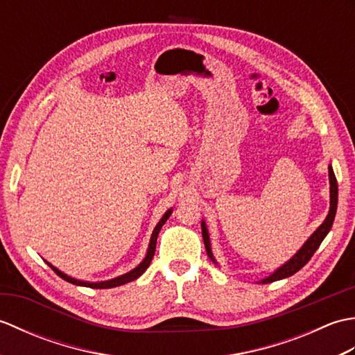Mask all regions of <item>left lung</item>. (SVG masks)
<instances>
[{
    "label": "left lung",
    "instance_id": "left-lung-1",
    "mask_svg": "<svg viewBox=\"0 0 355 355\" xmlns=\"http://www.w3.org/2000/svg\"><path fill=\"white\" fill-rule=\"evenodd\" d=\"M328 172H329V212L325 218V221H323L319 229L315 230L313 235L306 239V243L300 247V250L293 256L290 261H286L282 267H279L275 273H271L268 277L262 279L261 284H270V282H275L279 281V279H284V277H288L293 276L294 273H297V271L302 268L305 263L311 259V256L314 254V252L318 250L319 245L322 244V241L325 239V236L328 235V232L333 227V221H334V216H336V210H337V198H338V189H337V180L334 175V171L331 168V164L328 166ZM201 232H202V239H205V245H206V252L207 256L212 262L218 263L214 258L212 254V248H210V239H209V232L206 227V223L201 221Z\"/></svg>",
    "mask_w": 355,
    "mask_h": 355
}]
</instances>
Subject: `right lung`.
<instances>
[{"instance_id": "1", "label": "right lung", "mask_w": 355, "mask_h": 355, "mask_svg": "<svg viewBox=\"0 0 355 355\" xmlns=\"http://www.w3.org/2000/svg\"><path fill=\"white\" fill-rule=\"evenodd\" d=\"M171 214H172V209H169L168 212H166V214L162 216V220L158 221V224L155 225V229H154V232H153V236H150L149 247H148V253H146V256H145V259H143L134 270H131L130 273H125V275H122V276L114 277V279H110V281H105V282H85V281H79V279H74V277H71V276H69V275L62 273L61 270H58L55 266H51L50 262H47V263H49V266L51 267V270L55 271V273H56L59 277L64 279V281L70 282V284H74V285H80V286H89V288H112V286H119V285H123V284H128V282H131V281H135V279H137L139 276H141L143 273H145L146 268L149 267L150 261H153L154 253H155V245H157L158 232L162 230L163 224H164L166 221H168V218L171 216Z\"/></svg>"}]
</instances>
